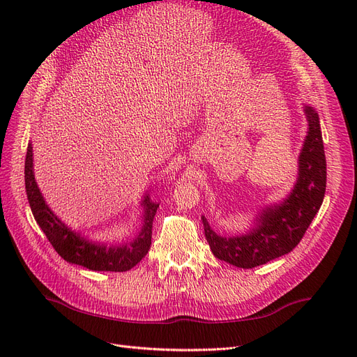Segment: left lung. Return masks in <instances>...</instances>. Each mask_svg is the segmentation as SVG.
I'll return each instance as SVG.
<instances>
[{"label":"left lung","instance_id":"8db88e82","mask_svg":"<svg viewBox=\"0 0 357 357\" xmlns=\"http://www.w3.org/2000/svg\"><path fill=\"white\" fill-rule=\"evenodd\" d=\"M308 135L299 156V177L290 197L268 208L252 232L220 236L202 218L205 238L213 255L238 268H255L287 255L299 244L314 219L326 190V158L317 113L307 107Z\"/></svg>","mask_w":357,"mask_h":357}]
</instances>
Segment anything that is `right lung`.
Masks as SVG:
<instances>
[{"instance_id":"1","label":"right lung","mask_w":357,"mask_h":357,"mask_svg":"<svg viewBox=\"0 0 357 357\" xmlns=\"http://www.w3.org/2000/svg\"><path fill=\"white\" fill-rule=\"evenodd\" d=\"M25 188L32 214L40 225L41 231L47 236L49 243L56 253L70 264L82 265L92 271H114L123 273L134 268L149 253L152 244L153 219L159 204L144 199V225L142 232L132 241L119 245H104L86 241L80 235L71 232L43 199L32 172V147L28 146L25 158Z\"/></svg>"}]
</instances>
